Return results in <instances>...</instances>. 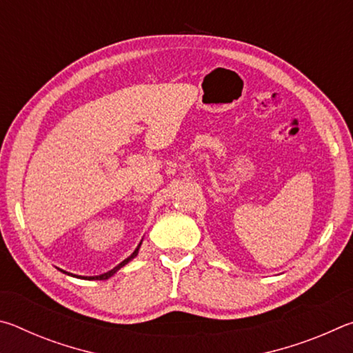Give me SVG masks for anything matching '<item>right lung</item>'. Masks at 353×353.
<instances>
[{"mask_svg":"<svg viewBox=\"0 0 353 353\" xmlns=\"http://www.w3.org/2000/svg\"><path fill=\"white\" fill-rule=\"evenodd\" d=\"M141 241H143V240H141ZM141 241H140L139 246H137V249L134 250V252L128 256L126 260H123L121 263H119V265H117L115 268H113V270L107 271V272H104V274H99V276H88V277H87V276H76V274H71V272H67V271H63V270H59V268H57V270L61 271V272H63V274H67V276L76 277V279H82V280H107V279H110L112 276H115V274H117L119 270H121L123 266H126L130 260H134L135 256L139 255V250H140V246H141Z\"/></svg>","mask_w":353,"mask_h":353,"instance_id":"1","label":"right lung"}]
</instances>
